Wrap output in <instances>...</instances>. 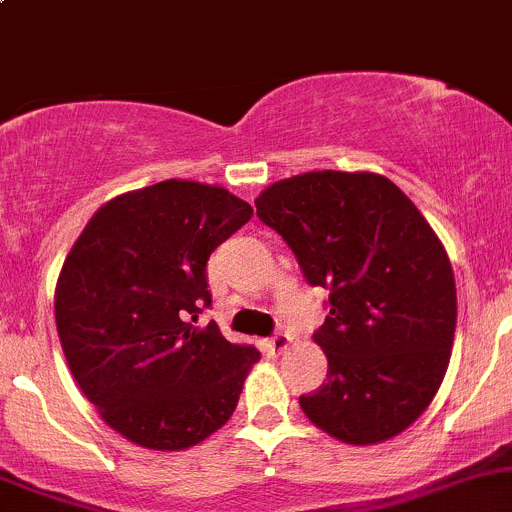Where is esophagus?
<instances>
[{
  "mask_svg": "<svg viewBox=\"0 0 512 512\" xmlns=\"http://www.w3.org/2000/svg\"><path fill=\"white\" fill-rule=\"evenodd\" d=\"M289 344H292V337H289L287 332H277V334H272L270 339H267L265 349L270 354H282L289 347Z\"/></svg>",
  "mask_w": 512,
  "mask_h": 512,
  "instance_id": "esophagus-1",
  "label": "esophagus"
}]
</instances>
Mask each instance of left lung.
Wrapping results in <instances>:
<instances>
[{
    "label": "left lung",
    "mask_w": 512,
    "mask_h": 512,
    "mask_svg": "<svg viewBox=\"0 0 512 512\" xmlns=\"http://www.w3.org/2000/svg\"><path fill=\"white\" fill-rule=\"evenodd\" d=\"M257 218L329 292L314 342L327 384L299 396L314 426L354 446L386 441L426 411L456 334V282L436 232L376 173L317 170L270 185Z\"/></svg>",
    "instance_id": "8db88e82"
}]
</instances>
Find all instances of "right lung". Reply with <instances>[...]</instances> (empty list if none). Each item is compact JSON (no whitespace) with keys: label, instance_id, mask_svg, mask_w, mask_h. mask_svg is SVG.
<instances>
[{"label":"right lung","instance_id":"add662e5","mask_svg":"<svg viewBox=\"0 0 512 512\" xmlns=\"http://www.w3.org/2000/svg\"><path fill=\"white\" fill-rule=\"evenodd\" d=\"M252 208L218 185L163 180L113 198L84 227L56 285L66 361L103 421L138 446L180 451L232 416L252 344H232L210 309V255Z\"/></svg>","mask_w":512,"mask_h":512}]
</instances>
